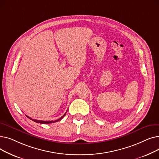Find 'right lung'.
Listing matches in <instances>:
<instances>
[{
	"label": "right lung",
	"mask_w": 159,
	"mask_h": 159,
	"mask_svg": "<svg viewBox=\"0 0 159 159\" xmlns=\"http://www.w3.org/2000/svg\"><path fill=\"white\" fill-rule=\"evenodd\" d=\"M66 113L62 116H61V117L60 118V119H57V120H54V121H53V120H52V121H43V120H35V119H31V118H30V117H29L28 116H27V115H26L28 118H29L30 119H31V120H32L33 121H34V122H37V123H40V124H50V123H53V122H57V121H58V120H60L61 119H62L64 116H65V115H66Z\"/></svg>",
	"instance_id": "right-lung-1"
}]
</instances>
